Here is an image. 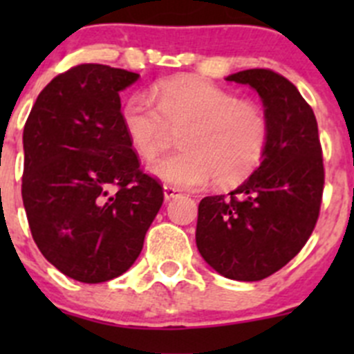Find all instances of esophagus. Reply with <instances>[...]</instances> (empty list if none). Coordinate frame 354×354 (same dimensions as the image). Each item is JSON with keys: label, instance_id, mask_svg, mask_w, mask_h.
Returning <instances> with one entry per match:
<instances>
[{"label": "esophagus", "instance_id": "1", "mask_svg": "<svg viewBox=\"0 0 354 354\" xmlns=\"http://www.w3.org/2000/svg\"><path fill=\"white\" fill-rule=\"evenodd\" d=\"M181 195V190L176 187H171V185H164V198L171 200V198H176Z\"/></svg>", "mask_w": 354, "mask_h": 354}]
</instances>
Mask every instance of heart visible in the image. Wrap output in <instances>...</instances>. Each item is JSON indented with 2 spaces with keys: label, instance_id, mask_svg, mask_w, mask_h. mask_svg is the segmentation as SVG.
<instances>
[{
  "label": "heart",
  "instance_id": "1",
  "mask_svg": "<svg viewBox=\"0 0 354 354\" xmlns=\"http://www.w3.org/2000/svg\"><path fill=\"white\" fill-rule=\"evenodd\" d=\"M152 97L131 94L120 120L128 144L142 159H152L162 149L169 128L181 130V151L149 166L159 180L200 188L214 178L217 187H236L262 164L270 123L260 104L190 75L159 82Z\"/></svg>",
  "mask_w": 354,
  "mask_h": 354
}]
</instances>
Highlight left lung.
<instances>
[{
    "mask_svg": "<svg viewBox=\"0 0 354 354\" xmlns=\"http://www.w3.org/2000/svg\"><path fill=\"white\" fill-rule=\"evenodd\" d=\"M255 88L266 106V157L243 185L198 203L197 248L221 276L262 281L305 246L324 194V157L315 114L298 88L269 68L226 78Z\"/></svg>",
    "mask_w": 354,
    "mask_h": 354,
    "instance_id": "obj_1",
    "label": "left lung"
}]
</instances>
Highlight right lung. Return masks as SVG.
<instances>
[{"mask_svg": "<svg viewBox=\"0 0 354 354\" xmlns=\"http://www.w3.org/2000/svg\"><path fill=\"white\" fill-rule=\"evenodd\" d=\"M138 73L97 63L53 78L24 127L22 198L35 245L87 284L127 272L164 202L121 127L120 92Z\"/></svg>", "mask_w": 354, "mask_h": 354, "instance_id": "obj_1", "label": "right lung"}]
</instances>
